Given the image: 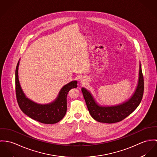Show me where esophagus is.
<instances>
[{"label": "esophagus", "instance_id": "esophagus-1", "mask_svg": "<svg viewBox=\"0 0 157 157\" xmlns=\"http://www.w3.org/2000/svg\"><path fill=\"white\" fill-rule=\"evenodd\" d=\"M80 81H81V82L82 84H84V82H85V81H84V79H80Z\"/></svg>", "mask_w": 157, "mask_h": 157}]
</instances>
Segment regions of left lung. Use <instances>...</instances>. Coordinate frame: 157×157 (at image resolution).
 I'll use <instances>...</instances> for the list:
<instances>
[{
	"instance_id": "8db88e82",
	"label": "left lung",
	"mask_w": 157,
	"mask_h": 157,
	"mask_svg": "<svg viewBox=\"0 0 157 157\" xmlns=\"http://www.w3.org/2000/svg\"><path fill=\"white\" fill-rule=\"evenodd\" d=\"M141 66L140 63L139 81L134 93L128 100L122 104L113 106L100 105L96 102L88 90L84 87L81 88L89 113L94 120L106 123L120 122L130 115L138 107L144 91V79Z\"/></svg>"
}]
</instances>
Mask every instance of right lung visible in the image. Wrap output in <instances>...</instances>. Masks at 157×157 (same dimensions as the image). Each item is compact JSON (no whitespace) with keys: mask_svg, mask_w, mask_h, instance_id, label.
<instances>
[{"mask_svg":"<svg viewBox=\"0 0 157 157\" xmlns=\"http://www.w3.org/2000/svg\"><path fill=\"white\" fill-rule=\"evenodd\" d=\"M19 61L16 69V92L18 104L21 110L30 118L45 124H53L63 119L67 111V95L71 88L77 87V81H73L63 86L56 98L47 104H37L28 99L20 86L18 69Z\"/></svg>","mask_w":157,"mask_h":157,"instance_id":"add662e5","label":"right lung"}]
</instances>
